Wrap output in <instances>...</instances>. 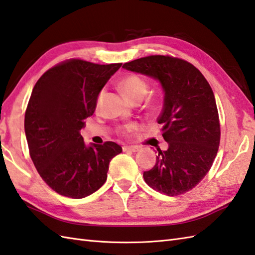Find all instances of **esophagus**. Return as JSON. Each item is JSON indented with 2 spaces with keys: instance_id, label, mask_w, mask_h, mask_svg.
Masks as SVG:
<instances>
[{
  "instance_id": "esophagus-1",
  "label": "esophagus",
  "mask_w": 255,
  "mask_h": 255,
  "mask_svg": "<svg viewBox=\"0 0 255 255\" xmlns=\"http://www.w3.org/2000/svg\"><path fill=\"white\" fill-rule=\"evenodd\" d=\"M124 151H132V152H136L138 151V147L136 146H124L123 147Z\"/></svg>"
}]
</instances>
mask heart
Returning <instances> with one entry per match:
<instances>
[{
	"label": "heart",
	"instance_id": "b5f03b06",
	"mask_svg": "<svg viewBox=\"0 0 255 255\" xmlns=\"http://www.w3.org/2000/svg\"><path fill=\"white\" fill-rule=\"evenodd\" d=\"M120 87L123 90V93L126 94L127 97L131 100H142L145 95L147 94V90H148V85L143 80L142 77L137 75H129L124 77L123 80L120 82ZM101 97H103V93L98 96L97 104L99 105ZM137 128L136 124H128L126 128L122 129L123 134H127L134 131L135 128Z\"/></svg>",
	"mask_w": 255,
	"mask_h": 255
}]
</instances>
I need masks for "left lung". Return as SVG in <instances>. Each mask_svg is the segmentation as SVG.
Masks as SVG:
<instances>
[{
  "mask_svg": "<svg viewBox=\"0 0 255 255\" xmlns=\"http://www.w3.org/2000/svg\"><path fill=\"white\" fill-rule=\"evenodd\" d=\"M123 69L158 81L163 105L158 123L167 150H158L156 163L143 177L168 196L183 194L205 177L217 155L220 126L216 100L202 73L186 61L150 55Z\"/></svg>",
  "mask_w": 255,
  "mask_h": 255,
  "instance_id": "left-lung-1",
  "label": "left lung"
}]
</instances>
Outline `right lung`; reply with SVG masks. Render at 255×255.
I'll return each instance as SVG.
<instances>
[{"instance_id":"obj_1","label":"right lung","mask_w":255,"mask_h":255,"mask_svg":"<svg viewBox=\"0 0 255 255\" xmlns=\"http://www.w3.org/2000/svg\"><path fill=\"white\" fill-rule=\"evenodd\" d=\"M122 63L94 64L70 60L48 70L32 89L25 113V134L33 165L51 189L83 199L101 188L115 142L86 145L84 120L93 116L98 96Z\"/></svg>"}]
</instances>
